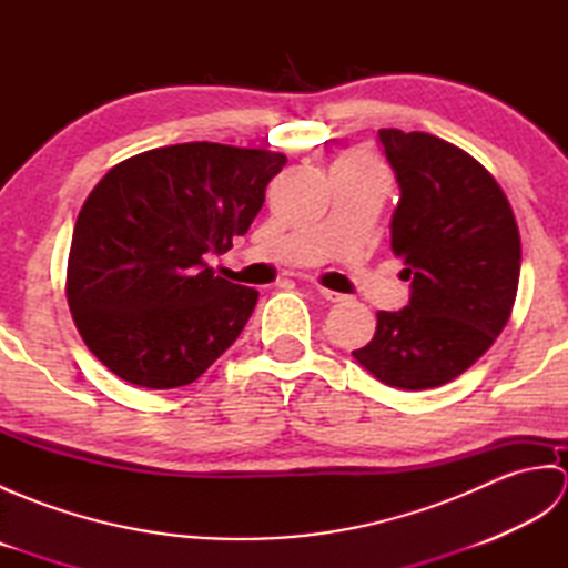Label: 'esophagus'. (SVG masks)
Returning <instances> with one entry per match:
<instances>
[{
  "mask_svg": "<svg viewBox=\"0 0 568 568\" xmlns=\"http://www.w3.org/2000/svg\"><path fill=\"white\" fill-rule=\"evenodd\" d=\"M317 293L327 300V303H344V295L342 293H334V291H327V287H317Z\"/></svg>",
  "mask_w": 568,
  "mask_h": 568,
  "instance_id": "obj_1",
  "label": "esophagus"
}]
</instances>
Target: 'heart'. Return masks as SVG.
<instances>
[{
	"label": "heart",
	"instance_id": "b5f03b06",
	"mask_svg": "<svg viewBox=\"0 0 568 568\" xmlns=\"http://www.w3.org/2000/svg\"><path fill=\"white\" fill-rule=\"evenodd\" d=\"M339 163H344V165H354V168H371V171H378V165H376V161H373L368 153H361V151H356V153H348V155H344V159H342Z\"/></svg>",
	"mask_w": 568,
	"mask_h": 568
}]
</instances>
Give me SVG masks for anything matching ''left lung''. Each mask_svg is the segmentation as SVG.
I'll return each instance as SVG.
<instances>
[{
  "mask_svg": "<svg viewBox=\"0 0 568 568\" xmlns=\"http://www.w3.org/2000/svg\"><path fill=\"white\" fill-rule=\"evenodd\" d=\"M400 200L390 246L405 261L409 303L378 312L354 358L381 383L427 390L462 376L498 339L520 281V232L484 165L425 131L381 129Z\"/></svg>",
  "mask_w": 568,
  "mask_h": 568,
  "instance_id": "1",
  "label": "left lung"
}]
</instances>
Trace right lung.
<instances>
[{
	"label": "right lung",
	"mask_w": 568,
	"mask_h": 568,
	"mask_svg": "<svg viewBox=\"0 0 568 568\" xmlns=\"http://www.w3.org/2000/svg\"><path fill=\"white\" fill-rule=\"evenodd\" d=\"M285 161L192 141L131 155L94 185L72 229L65 293L84 344L114 376L180 388L236 342L258 293L204 258L248 232Z\"/></svg>",
	"instance_id": "obj_1"
}]
</instances>
